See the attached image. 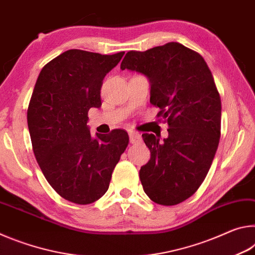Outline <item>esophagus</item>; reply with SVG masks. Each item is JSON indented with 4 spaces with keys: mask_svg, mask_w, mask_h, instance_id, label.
<instances>
[{
    "mask_svg": "<svg viewBox=\"0 0 255 255\" xmlns=\"http://www.w3.org/2000/svg\"><path fill=\"white\" fill-rule=\"evenodd\" d=\"M140 140H141V136L139 135V133L135 132V131H130V132H129V141H130L131 144L139 143Z\"/></svg>",
    "mask_w": 255,
    "mask_h": 255,
    "instance_id": "obj_1",
    "label": "esophagus"
}]
</instances>
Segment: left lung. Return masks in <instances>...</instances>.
<instances>
[{"instance_id":"left-lung-1","label":"left lung","mask_w":255,"mask_h":255,"mask_svg":"<svg viewBox=\"0 0 255 255\" xmlns=\"http://www.w3.org/2000/svg\"><path fill=\"white\" fill-rule=\"evenodd\" d=\"M120 68L148 77L150 103L169 125L163 140L143 133L150 150L139 171L144 191L158 205H178L204 182L219 144L222 102L213 74L200 54L179 42L128 51Z\"/></svg>"}]
</instances>
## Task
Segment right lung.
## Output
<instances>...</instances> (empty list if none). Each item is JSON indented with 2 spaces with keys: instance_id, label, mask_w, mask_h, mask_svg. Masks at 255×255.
<instances>
[{
  "instance_id": "1",
  "label": "right lung",
  "mask_w": 255,
  "mask_h": 255,
  "mask_svg": "<svg viewBox=\"0 0 255 255\" xmlns=\"http://www.w3.org/2000/svg\"><path fill=\"white\" fill-rule=\"evenodd\" d=\"M125 51L101 55L70 49L42 67L27 120L34 156L60 197L89 205L105 195L128 146L127 131L91 136L88 112L101 107V86Z\"/></svg>"
}]
</instances>
